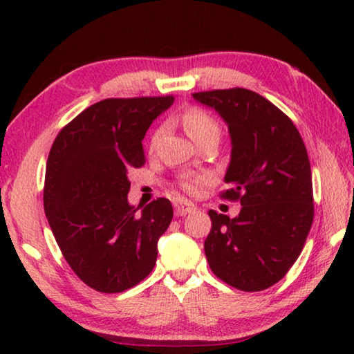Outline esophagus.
I'll return each mask as SVG.
<instances>
[{"label":"esophagus","mask_w":354,"mask_h":354,"mask_svg":"<svg viewBox=\"0 0 354 354\" xmlns=\"http://www.w3.org/2000/svg\"><path fill=\"white\" fill-rule=\"evenodd\" d=\"M195 211H196V206L194 205V203H190V201H178V203H175V212H176V215H179V217H181V215L192 214Z\"/></svg>","instance_id":"34e87169"}]
</instances>
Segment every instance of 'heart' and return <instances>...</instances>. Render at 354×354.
<instances>
[{
    "mask_svg": "<svg viewBox=\"0 0 354 354\" xmlns=\"http://www.w3.org/2000/svg\"><path fill=\"white\" fill-rule=\"evenodd\" d=\"M181 123H183V128L185 131V134H187L192 140H198L201 139L203 136H207V134H218V124L215 123V120L212 117H209L206 112H203L200 109H190L187 111L183 115L181 118ZM160 134V131L154 134L153 137V143L156 142ZM200 185V179L196 178H187L183 181V187L189 192H195L198 189Z\"/></svg>",
    "mask_w": 354,
    "mask_h": 354,
    "instance_id": "heart-1",
    "label": "heart"
}]
</instances>
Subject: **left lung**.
Masks as SVG:
<instances>
[{
    "mask_svg": "<svg viewBox=\"0 0 354 354\" xmlns=\"http://www.w3.org/2000/svg\"><path fill=\"white\" fill-rule=\"evenodd\" d=\"M192 97L226 123L231 159L225 183L231 189L223 196L242 206L234 218L209 211V267L239 290H263L289 272L313 225L306 147L292 120L259 93L237 87Z\"/></svg>",
    "mask_w": 354,
    "mask_h": 354,
    "instance_id": "1",
    "label": "left lung"
}]
</instances>
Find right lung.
<instances>
[{
  "label": "right lung",
  "instance_id": "add662e5",
  "mask_svg": "<svg viewBox=\"0 0 354 354\" xmlns=\"http://www.w3.org/2000/svg\"><path fill=\"white\" fill-rule=\"evenodd\" d=\"M175 97L109 98L57 134L46 162L44 206L65 261L92 289L117 293L153 270L173 218L170 200L128 201L129 173L145 164L142 140Z\"/></svg>",
  "mask_w": 354,
  "mask_h": 354
}]
</instances>
